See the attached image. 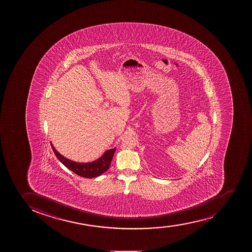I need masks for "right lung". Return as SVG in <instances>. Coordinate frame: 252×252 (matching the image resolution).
Wrapping results in <instances>:
<instances>
[{"instance_id":"right-lung-1","label":"right lung","mask_w":252,"mask_h":252,"mask_svg":"<svg viewBox=\"0 0 252 252\" xmlns=\"http://www.w3.org/2000/svg\"><path fill=\"white\" fill-rule=\"evenodd\" d=\"M51 146L58 160L64 166L73 172H75V174L79 175L80 177H86V178L98 177L103 172H106L109 168L112 158L114 155L115 150H116V148H114V149L105 151L101 157L93 162H77L68 159L63 155H61L60 153L54 148L52 142H51Z\"/></svg>"}]
</instances>
